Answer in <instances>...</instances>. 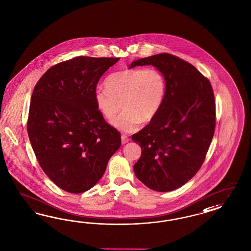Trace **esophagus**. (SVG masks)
Returning a JSON list of instances; mask_svg holds the SVG:
<instances>
[{"label": "esophagus", "mask_w": 251, "mask_h": 251, "mask_svg": "<svg viewBox=\"0 0 251 251\" xmlns=\"http://www.w3.org/2000/svg\"><path fill=\"white\" fill-rule=\"evenodd\" d=\"M121 140H122L123 145L127 143L129 141L128 136H126V135H122V136H121Z\"/></svg>", "instance_id": "obj_1"}]
</instances>
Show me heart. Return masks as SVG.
Wrapping results in <instances>:
<instances>
[{"instance_id": "b5f03b06", "label": "heart", "mask_w": 251, "mask_h": 251, "mask_svg": "<svg viewBox=\"0 0 251 251\" xmlns=\"http://www.w3.org/2000/svg\"><path fill=\"white\" fill-rule=\"evenodd\" d=\"M104 85L94 93V100L100 113L113 120L124 109L113 125L124 132H133L141 121L151 122L164 104L167 79L156 68L128 69L112 73Z\"/></svg>"}]
</instances>
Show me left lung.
Masks as SVG:
<instances>
[{
	"label": "left lung",
	"instance_id": "1",
	"mask_svg": "<svg viewBox=\"0 0 251 251\" xmlns=\"http://www.w3.org/2000/svg\"><path fill=\"white\" fill-rule=\"evenodd\" d=\"M152 65L167 79L164 104L148 126L132 136L141 148L136 176L157 192L185 184L200 170L215 134V100L209 79L194 66L169 53L134 61Z\"/></svg>",
	"mask_w": 251,
	"mask_h": 251
}]
</instances>
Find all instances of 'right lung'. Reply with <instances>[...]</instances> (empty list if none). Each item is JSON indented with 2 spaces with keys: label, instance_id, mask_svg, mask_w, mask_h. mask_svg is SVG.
<instances>
[{
  "label": "right lung",
  "instance_id": "add662e5",
  "mask_svg": "<svg viewBox=\"0 0 251 251\" xmlns=\"http://www.w3.org/2000/svg\"><path fill=\"white\" fill-rule=\"evenodd\" d=\"M119 57L79 56L54 65L31 97L27 133L47 176L71 194L90 190L121 146L94 100L102 74Z\"/></svg>",
  "mask_w": 251,
  "mask_h": 251
}]
</instances>
